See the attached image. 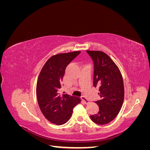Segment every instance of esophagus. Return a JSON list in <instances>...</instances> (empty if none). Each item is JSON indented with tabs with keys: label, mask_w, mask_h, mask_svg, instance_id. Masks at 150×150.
I'll return each mask as SVG.
<instances>
[{
	"label": "esophagus",
	"mask_w": 150,
	"mask_h": 150,
	"mask_svg": "<svg viewBox=\"0 0 150 150\" xmlns=\"http://www.w3.org/2000/svg\"><path fill=\"white\" fill-rule=\"evenodd\" d=\"M81 99H82L83 100V101L86 104H89V101L87 99H86L84 96H82L81 97Z\"/></svg>",
	"instance_id": "1"
}]
</instances>
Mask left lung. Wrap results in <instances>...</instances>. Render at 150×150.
<instances>
[{"instance_id": "1", "label": "left lung", "mask_w": 150, "mask_h": 150, "mask_svg": "<svg viewBox=\"0 0 150 150\" xmlns=\"http://www.w3.org/2000/svg\"><path fill=\"white\" fill-rule=\"evenodd\" d=\"M94 64V87L98 88L100 100L96 102L99 112L91 116L98 125L108 124L118 115L125 98L123 79L120 70L108 54L100 51H86Z\"/></svg>"}]
</instances>
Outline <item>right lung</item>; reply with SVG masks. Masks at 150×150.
Returning a JSON list of instances; mask_svg holds the SVG:
<instances>
[{
	"instance_id": "obj_1",
	"label": "right lung",
	"mask_w": 150,
	"mask_h": 150,
	"mask_svg": "<svg viewBox=\"0 0 150 150\" xmlns=\"http://www.w3.org/2000/svg\"><path fill=\"white\" fill-rule=\"evenodd\" d=\"M80 53L74 51L52 56L45 63L38 77L36 95L40 110L48 121L56 125L65 124L74 107L81 101L79 98L61 95L58 92L67 66Z\"/></svg>"
}]
</instances>
